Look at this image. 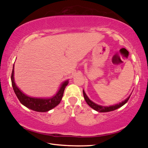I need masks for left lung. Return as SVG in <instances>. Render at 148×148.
<instances>
[{"mask_svg": "<svg viewBox=\"0 0 148 148\" xmlns=\"http://www.w3.org/2000/svg\"><path fill=\"white\" fill-rule=\"evenodd\" d=\"M83 95H84V98L85 99V101L86 102V103L88 104L89 106H90L91 108L92 109H93L94 110H95L97 111H99V112H109V111H114V110L117 109L118 108H120V107L123 106L124 104H125L127 102V101L128 100V99H130V95L128 97L127 99H125L123 101L118 103V104H116V105H113V106H100L97 104L95 102H92V100H91L88 97H87L86 94L84 92V91L83 90Z\"/></svg>", "mask_w": 148, "mask_h": 148, "instance_id": "obj_1", "label": "left lung"}]
</instances>
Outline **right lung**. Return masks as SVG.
Instances as JSON below:
<instances>
[{
  "label": "right lung",
  "instance_id": "right-lung-1",
  "mask_svg": "<svg viewBox=\"0 0 148 148\" xmlns=\"http://www.w3.org/2000/svg\"><path fill=\"white\" fill-rule=\"evenodd\" d=\"M11 79L14 92L20 102L27 108L38 112L48 111L58 105L62 99L65 87L69 83L68 80L64 81L56 95L51 98H35L25 95L16 85L14 80V67L12 68Z\"/></svg>",
  "mask_w": 148,
  "mask_h": 148
}]
</instances>
